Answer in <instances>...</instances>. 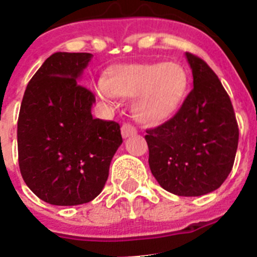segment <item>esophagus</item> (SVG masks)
<instances>
[{"label": "esophagus", "instance_id": "esophagus-1", "mask_svg": "<svg viewBox=\"0 0 257 257\" xmlns=\"http://www.w3.org/2000/svg\"><path fill=\"white\" fill-rule=\"evenodd\" d=\"M134 134H137V129L132 124L125 123L121 125V136H123V138H128V137L134 136Z\"/></svg>", "mask_w": 257, "mask_h": 257}]
</instances>
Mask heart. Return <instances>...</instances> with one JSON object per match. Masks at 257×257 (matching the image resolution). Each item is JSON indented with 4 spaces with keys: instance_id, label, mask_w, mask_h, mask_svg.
<instances>
[{
    "instance_id": "b5f03b06",
    "label": "heart",
    "mask_w": 257,
    "mask_h": 257,
    "mask_svg": "<svg viewBox=\"0 0 257 257\" xmlns=\"http://www.w3.org/2000/svg\"><path fill=\"white\" fill-rule=\"evenodd\" d=\"M188 85V73L178 62H139L110 69L96 86V93L105 100L113 95L133 98L134 118L144 125L156 126L177 113Z\"/></svg>"
}]
</instances>
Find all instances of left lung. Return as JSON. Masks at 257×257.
Returning a JSON list of instances; mask_svg holds the SVG:
<instances>
[{"mask_svg":"<svg viewBox=\"0 0 257 257\" xmlns=\"http://www.w3.org/2000/svg\"><path fill=\"white\" fill-rule=\"evenodd\" d=\"M193 89L166 123L147 131L149 168L162 188L184 197L207 195L232 169L238 125L230 96L212 69L186 52Z\"/></svg>","mask_w":257,"mask_h":257,"instance_id":"obj_1","label":"left lung"}]
</instances>
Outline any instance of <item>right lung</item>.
<instances>
[{
    "mask_svg": "<svg viewBox=\"0 0 257 257\" xmlns=\"http://www.w3.org/2000/svg\"><path fill=\"white\" fill-rule=\"evenodd\" d=\"M91 57L88 52H55L32 76L22 98L20 171L27 187L50 205L94 200L123 143L118 123L93 118L95 96L78 81Z\"/></svg>",
    "mask_w": 257,
    "mask_h": 257,
    "instance_id": "right-lung-1",
    "label": "right lung"
}]
</instances>
